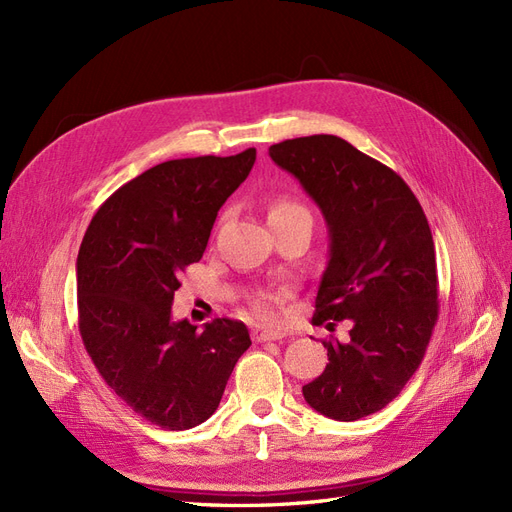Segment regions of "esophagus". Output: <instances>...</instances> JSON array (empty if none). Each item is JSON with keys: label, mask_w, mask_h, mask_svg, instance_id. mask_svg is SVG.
I'll return each mask as SVG.
<instances>
[{"label": "esophagus", "mask_w": 512, "mask_h": 512, "mask_svg": "<svg viewBox=\"0 0 512 512\" xmlns=\"http://www.w3.org/2000/svg\"><path fill=\"white\" fill-rule=\"evenodd\" d=\"M256 342H277V339H282L284 333L282 331H273V329H254L252 331Z\"/></svg>", "instance_id": "1"}]
</instances>
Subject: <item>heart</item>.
<instances>
[{
    "mask_svg": "<svg viewBox=\"0 0 512 512\" xmlns=\"http://www.w3.org/2000/svg\"><path fill=\"white\" fill-rule=\"evenodd\" d=\"M297 213H307V209L297 203V200H292L288 196H282L273 200V205L269 207V222L271 220H282V218H288V215H297ZM254 312L258 316H273V297H267V294H262V297H256L254 303Z\"/></svg>",
    "mask_w": 512,
    "mask_h": 512,
    "instance_id": "obj_1",
    "label": "heart"
}]
</instances>
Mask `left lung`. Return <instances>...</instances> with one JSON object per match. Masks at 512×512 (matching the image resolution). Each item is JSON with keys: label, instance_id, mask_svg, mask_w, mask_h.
Masks as SVG:
<instances>
[{"label": "left lung", "instance_id": "8db88e82", "mask_svg": "<svg viewBox=\"0 0 512 512\" xmlns=\"http://www.w3.org/2000/svg\"><path fill=\"white\" fill-rule=\"evenodd\" d=\"M329 226L331 254L316 294V327L348 320L346 342L322 339L329 363L303 386L316 412L359 421L401 393L438 322L436 247L408 183L333 134L269 147Z\"/></svg>", "mask_w": 512, "mask_h": 512}]
</instances>
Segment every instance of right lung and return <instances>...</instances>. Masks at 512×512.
Here are the masks:
<instances>
[{
  "label": "right lung",
  "instance_id": "right-lung-1",
  "mask_svg": "<svg viewBox=\"0 0 512 512\" xmlns=\"http://www.w3.org/2000/svg\"><path fill=\"white\" fill-rule=\"evenodd\" d=\"M254 162V147L162 162L108 196L83 237L76 292L85 350L115 395L162 429L205 423L252 346L241 320L215 318L196 331L170 318V305Z\"/></svg>",
  "mask_w": 512,
  "mask_h": 512
}]
</instances>
